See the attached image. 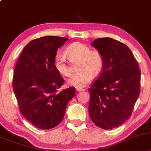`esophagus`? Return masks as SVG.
I'll list each match as a JSON object with an SVG mask.
<instances>
[{
    "mask_svg": "<svg viewBox=\"0 0 151 151\" xmlns=\"http://www.w3.org/2000/svg\"><path fill=\"white\" fill-rule=\"evenodd\" d=\"M84 89H77V91H84Z\"/></svg>",
    "mask_w": 151,
    "mask_h": 151,
    "instance_id": "obj_1",
    "label": "esophagus"
}]
</instances>
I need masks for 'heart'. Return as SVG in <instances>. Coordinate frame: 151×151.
Masks as SVG:
<instances>
[{"mask_svg":"<svg viewBox=\"0 0 151 151\" xmlns=\"http://www.w3.org/2000/svg\"><path fill=\"white\" fill-rule=\"evenodd\" d=\"M66 55L72 64L77 65L79 71L68 81L69 84L77 89L84 87L92 77L100 75L104 66L103 55L96 50H91L86 44L74 42L66 50ZM54 66L62 75L69 77L72 74L71 66L62 54L58 53L54 58Z\"/></svg>","mask_w":151,"mask_h":151,"instance_id":"obj_1","label":"heart"}]
</instances>
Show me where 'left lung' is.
<instances>
[{
	"label": "left lung",
	"instance_id": "1",
	"mask_svg": "<svg viewBox=\"0 0 151 151\" xmlns=\"http://www.w3.org/2000/svg\"><path fill=\"white\" fill-rule=\"evenodd\" d=\"M91 45L103 55L104 66L89 89V116L99 127L112 129L132 114L141 91V71L132 52L124 43L104 37Z\"/></svg>",
	"mask_w": 151,
	"mask_h": 151
}]
</instances>
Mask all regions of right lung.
Wrapping results in <instances>:
<instances>
[{
  "label": "right lung",
  "mask_w": 151,
  "mask_h": 151,
  "mask_svg": "<svg viewBox=\"0 0 151 151\" xmlns=\"http://www.w3.org/2000/svg\"><path fill=\"white\" fill-rule=\"evenodd\" d=\"M66 37L45 36L30 41L15 65L13 89L24 117L40 129H50L62 121L75 88L62 91L64 79L54 66L58 48Z\"/></svg>",
  "instance_id": "add662e5"
}]
</instances>
